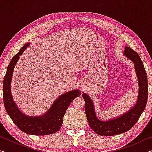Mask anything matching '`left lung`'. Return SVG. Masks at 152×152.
Wrapping results in <instances>:
<instances>
[{
	"label": "left lung",
	"mask_w": 152,
	"mask_h": 152,
	"mask_svg": "<svg viewBox=\"0 0 152 152\" xmlns=\"http://www.w3.org/2000/svg\"><path fill=\"white\" fill-rule=\"evenodd\" d=\"M124 55L134 63L139 81L138 99L133 108L116 119L101 121L96 116L91 98L85 93L82 94L85 101V112L88 124L92 129L100 135L112 136L127 132L137 123L147 104L148 82L142 61L138 53L129 47H125Z\"/></svg>",
	"instance_id": "left-lung-1"
}]
</instances>
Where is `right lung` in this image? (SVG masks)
<instances>
[{
  "label": "right lung",
  "mask_w": 152,
  "mask_h": 152,
  "mask_svg": "<svg viewBox=\"0 0 152 152\" xmlns=\"http://www.w3.org/2000/svg\"><path fill=\"white\" fill-rule=\"evenodd\" d=\"M29 43L23 46L19 53L12 58L9 63L3 81V102L4 108L15 125L20 131L34 135H46L57 132L62 125L64 116L67 109L75 98L81 92L74 90L61 95L48 111L40 117H28L20 112L12 100L11 82L15 64Z\"/></svg>",
  "instance_id": "add662e5"
}]
</instances>
